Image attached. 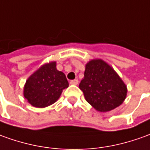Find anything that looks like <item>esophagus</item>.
Instances as JSON below:
<instances>
[{
	"instance_id": "esophagus-1",
	"label": "esophagus",
	"mask_w": 150,
	"mask_h": 150,
	"mask_svg": "<svg viewBox=\"0 0 150 150\" xmlns=\"http://www.w3.org/2000/svg\"><path fill=\"white\" fill-rule=\"evenodd\" d=\"M70 84H72V85H77L78 84V80L77 79L72 80V81H70Z\"/></svg>"
}]
</instances>
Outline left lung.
<instances>
[{
  "label": "left lung",
  "instance_id": "left-lung-1",
  "mask_svg": "<svg viewBox=\"0 0 150 150\" xmlns=\"http://www.w3.org/2000/svg\"><path fill=\"white\" fill-rule=\"evenodd\" d=\"M86 100L99 112H108L125 100L127 88L116 71L101 59L86 64L84 77L79 84Z\"/></svg>",
  "mask_w": 150,
  "mask_h": 150
}]
</instances>
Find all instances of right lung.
I'll use <instances>...</instances> for the list:
<instances>
[{
	"label": "right lung",
	"mask_w": 150,
	"mask_h": 150,
	"mask_svg": "<svg viewBox=\"0 0 150 150\" xmlns=\"http://www.w3.org/2000/svg\"><path fill=\"white\" fill-rule=\"evenodd\" d=\"M69 81L65 74L56 69V62L42 65L27 81L23 86V96L36 108H45L53 105L68 88Z\"/></svg>",
	"instance_id": "add662e5"
}]
</instances>
